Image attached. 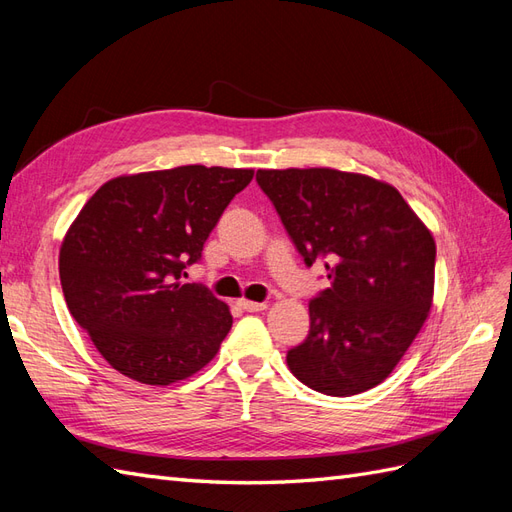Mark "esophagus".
<instances>
[{"label":"esophagus","mask_w":512,"mask_h":512,"mask_svg":"<svg viewBox=\"0 0 512 512\" xmlns=\"http://www.w3.org/2000/svg\"><path fill=\"white\" fill-rule=\"evenodd\" d=\"M238 305L244 309V311H264L268 305L266 303H255V300H246V298H242V300H238Z\"/></svg>","instance_id":"obj_1"}]
</instances>
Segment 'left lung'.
I'll return each instance as SVG.
<instances>
[{"label":"left lung","instance_id":"1","mask_svg":"<svg viewBox=\"0 0 512 512\" xmlns=\"http://www.w3.org/2000/svg\"><path fill=\"white\" fill-rule=\"evenodd\" d=\"M296 251L324 261L326 287L309 303V335L287 350L300 383L355 396L383 383L422 329L437 248L389 183L335 168L257 170Z\"/></svg>","mask_w":512,"mask_h":512}]
</instances>
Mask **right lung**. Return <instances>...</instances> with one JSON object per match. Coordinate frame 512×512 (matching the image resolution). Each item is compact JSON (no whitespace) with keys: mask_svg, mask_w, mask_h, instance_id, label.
<instances>
[{"mask_svg":"<svg viewBox=\"0 0 512 512\" xmlns=\"http://www.w3.org/2000/svg\"><path fill=\"white\" fill-rule=\"evenodd\" d=\"M251 179V168L153 170L103 183L82 207L60 248V283L114 370L170 385L214 359L231 331L229 307L181 277Z\"/></svg>","mask_w":512,"mask_h":512,"instance_id":"obj_1","label":"right lung"}]
</instances>
